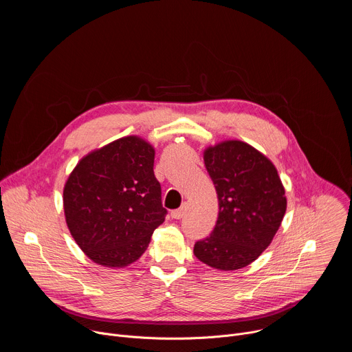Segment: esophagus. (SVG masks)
I'll return each instance as SVG.
<instances>
[{
    "mask_svg": "<svg viewBox=\"0 0 352 352\" xmlns=\"http://www.w3.org/2000/svg\"><path fill=\"white\" fill-rule=\"evenodd\" d=\"M184 216H185V206H182V208H179V209L171 212V217H173V219L179 220V219H182Z\"/></svg>",
    "mask_w": 352,
    "mask_h": 352,
    "instance_id": "obj_1",
    "label": "esophagus"
}]
</instances>
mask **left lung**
Returning <instances> with one entry per match:
<instances>
[{
  "label": "left lung",
  "mask_w": 352,
  "mask_h": 352,
  "mask_svg": "<svg viewBox=\"0 0 352 352\" xmlns=\"http://www.w3.org/2000/svg\"><path fill=\"white\" fill-rule=\"evenodd\" d=\"M219 199V217L193 254L219 270H236L256 261L270 245L287 209L274 164L255 147L226 140L204 153Z\"/></svg>",
  "instance_id": "1"
}]
</instances>
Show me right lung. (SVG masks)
Returning <instances> with one entry per match:
<instances>
[{"mask_svg": "<svg viewBox=\"0 0 352 352\" xmlns=\"http://www.w3.org/2000/svg\"><path fill=\"white\" fill-rule=\"evenodd\" d=\"M153 166V146L126 136L85 156L68 177L63 197L67 226L94 263H133L164 221Z\"/></svg>", "mask_w": 352, "mask_h": 352, "instance_id": "1", "label": "right lung"}]
</instances>
